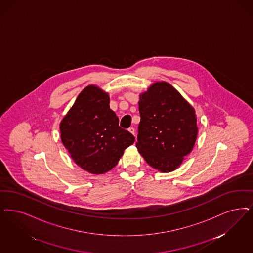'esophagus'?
I'll return each mask as SVG.
<instances>
[{
    "instance_id": "esophagus-1",
    "label": "esophagus",
    "mask_w": 253,
    "mask_h": 253,
    "mask_svg": "<svg viewBox=\"0 0 253 253\" xmlns=\"http://www.w3.org/2000/svg\"><path fill=\"white\" fill-rule=\"evenodd\" d=\"M128 131H130L131 134H133V135L135 134V130H134V128H133V127H131V128H129V129H128Z\"/></svg>"
}]
</instances>
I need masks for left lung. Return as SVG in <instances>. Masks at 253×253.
Wrapping results in <instances>:
<instances>
[{"label":"left lung","instance_id":"obj_1","mask_svg":"<svg viewBox=\"0 0 253 253\" xmlns=\"http://www.w3.org/2000/svg\"><path fill=\"white\" fill-rule=\"evenodd\" d=\"M136 148L152 168L170 172L192 151L198 128L195 110L166 82L140 95Z\"/></svg>","mask_w":253,"mask_h":253}]
</instances>
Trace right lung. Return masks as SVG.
<instances>
[{
    "mask_svg": "<svg viewBox=\"0 0 253 253\" xmlns=\"http://www.w3.org/2000/svg\"><path fill=\"white\" fill-rule=\"evenodd\" d=\"M61 140L83 169L102 174L117 166L126 148L134 142L120 127L109 107V96L97 86L82 91L60 123Z\"/></svg>",
    "mask_w": 253,
    "mask_h": 253,
    "instance_id": "1",
    "label": "right lung"
}]
</instances>
